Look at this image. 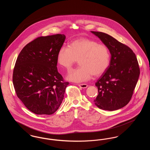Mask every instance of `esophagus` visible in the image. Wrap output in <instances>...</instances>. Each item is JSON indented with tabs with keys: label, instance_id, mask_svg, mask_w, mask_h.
<instances>
[{
	"label": "esophagus",
	"instance_id": "34e87169",
	"mask_svg": "<svg viewBox=\"0 0 150 150\" xmlns=\"http://www.w3.org/2000/svg\"><path fill=\"white\" fill-rule=\"evenodd\" d=\"M79 86H80L81 88H86L88 87V85L86 84H78Z\"/></svg>",
	"mask_w": 150,
	"mask_h": 150
}]
</instances>
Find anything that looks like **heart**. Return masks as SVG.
Returning a JSON list of instances; mask_svg holds the SVG:
<instances>
[{"label":"heart","mask_w":150,"mask_h":150,"mask_svg":"<svg viewBox=\"0 0 150 150\" xmlns=\"http://www.w3.org/2000/svg\"><path fill=\"white\" fill-rule=\"evenodd\" d=\"M78 59L77 68L68 74L67 79L75 82L88 80L92 76H98L107 70L110 54L107 47L93 39L81 38L72 41L68 47L60 48L57 53L58 64L69 70Z\"/></svg>","instance_id":"heart-1"}]
</instances>
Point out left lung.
Returning <instances> with one entry per match:
<instances>
[{"label": "left lung", "mask_w": 150, "mask_h": 150, "mask_svg": "<svg viewBox=\"0 0 150 150\" xmlns=\"http://www.w3.org/2000/svg\"><path fill=\"white\" fill-rule=\"evenodd\" d=\"M91 33L100 38L111 55L108 67L96 83L98 94L94 104L104 110L120 109L129 102L139 76L136 54L111 36L98 31Z\"/></svg>", "instance_id": "obj_1"}]
</instances>
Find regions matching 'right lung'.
<instances>
[{
  "instance_id": "1",
  "label": "right lung",
  "mask_w": 150,
  "mask_h": 150,
  "mask_svg": "<svg viewBox=\"0 0 150 150\" xmlns=\"http://www.w3.org/2000/svg\"><path fill=\"white\" fill-rule=\"evenodd\" d=\"M64 34L40 36L23 47L13 73L16 94L26 107L37 115H52L60 106L69 82L57 70V53Z\"/></svg>"
}]
</instances>
